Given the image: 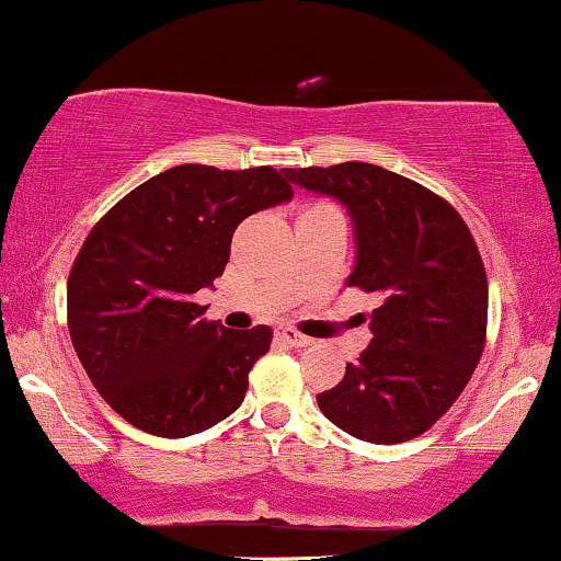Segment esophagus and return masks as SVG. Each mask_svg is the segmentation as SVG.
I'll return each mask as SVG.
<instances>
[{"label":"esophagus","instance_id":"obj_1","mask_svg":"<svg viewBox=\"0 0 561 561\" xmlns=\"http://www.w3.org/2000/svg\"><path fill=\"white\" fill-rule=\"evenodd\" d=\"M275 336H278L280 342L291 344V347H310V344H312L310 336H305V333H299V331H294V329H278V333H275Z\"/></svg>","mask_w":561,"mask_h":561}]
</instances>
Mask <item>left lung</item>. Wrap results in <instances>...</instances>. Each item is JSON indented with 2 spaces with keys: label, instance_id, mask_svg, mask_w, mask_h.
I'll return each mask as SVG.
<instances>
[{
  "label": "left lung",
  "instance_id": "8db88e82",
  "mask_svg": "<svg viewBox=\"0 0 561 561\" xmlns=\"http://www.w3.org/2000/svg\"><path fill=\"white\" fill-rule=\"evenodd\" d=\"M283 172L347 206L357 238L347 286L379 297L374 339L318 394L320 411L365 443L419 437L463 392L488 336V275L467 222L430 187L374 163Z\"/></svg>",
  "mask_w": 561,
  "mask_h": 561
}]
</instances>
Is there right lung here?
<instances>
[{"instance_id": "1", "label": "right lung", "mask_w": 561, "mask_h": 561, "mask_svg": "<svg viewBox=\"0 0 561 561\" xmlns=\"http://www.w3.org/2000/svg\"><path fill=\"white\" fill-rule=\"evenodd\" d=\"M291 196L273 167L182 163L94 222L68 275V331L94 389L131 426L187 437L241 405L273 329H225L201 318L193 294L225 273L243 219Z\"/></svg>"}]
</instances>
